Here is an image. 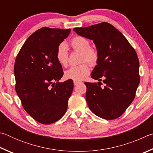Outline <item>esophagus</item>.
Wrapping results in <instances>:
<instances>
[{
    "mask_svg": "<svg viewBox=\"0 0 153 153\" xmlns=\"http://www.w3.org/2000/svg\"><path fill=\"white\" fill-rule=\"evenodd\" d=\"M79 83H80L79 81H74V85H75V86H76V85H77L78 84H79Z\"/></svg>",
    "mask_w": 153,
    "mask_h": 153,
    "instance_id": "esophagus-1",
    "label": "esophagus"
}]
</instances>
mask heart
Here are the masks:
<instances>
[{
	"label": "heart",
	"mask_w": 153,
	"mask_h": 153,
	"mask_svg": "<svg viewBox=\"0 0 153 153\" xmlns=\"http://www.w3.org/2000/svg\"><path fill=\"white\" fill-rule=\"evenodd\" d=\"M71 44L75 51L82 52L81 62L87 61L91 65H94L98 60V52L94 48L90 47L89 40L82 36H76L71 41ZM56 59L62 66H66L68 63V46L65 43L58 45L56 52ZM90 69L87 63L72 66L64 72V77L74 81H79L89 73Z\"/></svg>",
	"instance_id": "b5f03b06"
}]
</instances>
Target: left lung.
<instances>
[{
	"instance_id": "left-lung-1",
	"label": "left lung",
	"mask_w": 153,
	"mask_h": 153,
	"mask_svg": "<svg viewBox=\"0 0 153 153\" xmlns=\"http://www.w3.org/2000/svg\"><path fill=\"white\" fill-rule=\"evenodd\" d=\"M73 31L92 40L98 52L97 65L91 75L99 82H85L88 106L101 118L116 119L132 103L140 83L138 56L124 35L108 23Z\"/></svg>"
}]
</instances>
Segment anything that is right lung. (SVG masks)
<instances>
[{
  "instance_id": "1",
  "label": "right lung",
  "mask_w": 153,
  "mask_h": 153,
  "mask_svg": "<svg viewBox=\"0 0 153 153\" xmlns=\"http://www.w3.org/2000/svg\"><path fill=\"white\" fill-rule=\"evenodd\" d=\"M71 31L39 29L28 37L16 58V92L27 113L43 124L64 116L73 90L72 80L59 82L64 72L56 56L58 45Z\"/></svg>"
}]
</instances>
